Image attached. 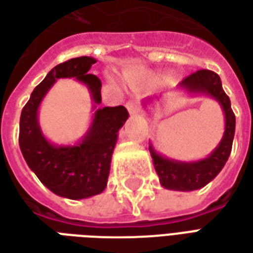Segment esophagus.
Wrapping results in <instances>:
<instances>
[{"mask_svg": "<svg viewBox=\"0 0 253 253\" xmlns=\"http://www.w3.org/2000/svg\"><path fill=\"white\" fill-rule=\"evenodd\" d=\"M126 108L128 110L130 114H132V115H135V114L139 112V104H138V101H135V100H130V101H127Z\"/></svg>", "mask_w": 253, "mask_h": 253, "instance_id": "34e87169", "label": "esophagus"}]
</instances>
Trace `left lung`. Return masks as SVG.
<instances>
[{"mask_svg": "<svg viewBox=\"0 0 253 253\" xmlns=\"http://www.w3.org/2000/svg\"><path fill=\"white\" fill-rule=\"evenodd\" d=\"M177 86L184 89L188 93L210 96L211 99L219 103L225 116V131L222 139L206 159L190 163L161 156L154 150L152 143L149 146V152L152 154L154 169L159 175L160 183L164 188L173 191L199 190L209 184L222 170L223 165L228 161L233 145L236 116L230 107L228 94L223 92L221 78L217 73L206 69L198 70L184 78ZM152 100L153 97L146 99L143 101V105H146V103H152Z\"/></svg>", "mask_w": 253, "mask_h": 253, "instance_id": "left-lung-1", "label": "left lung"}]
</instances>
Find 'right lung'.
<instances>
[{
    "mask_svg": "<svg viewBox=\"0 0 253 253\" xmlns=\"http://www.w3.org/2000/svg\"><path fill=\"white\" fill-rule=\"evenodd\" d=\"M96 62L92 57H80L52 67L34 89L20 116V149L31 170L55 195L74 201L105 190L118 132L128 119L123 105L97 108L101 103V81L88 74ZM59 78H76L84 83L96 108L88 131L76 145L51 144L42 135L37 121L41 100Z\"/></svg>",
    "mask_w": 253,
    "mask_h": 253,
    "instance_id": "right-lung-1",
    "label": "right lung"
}]
</instances>
